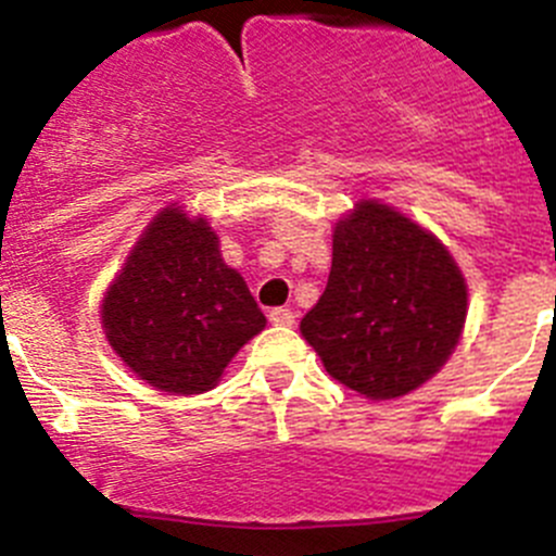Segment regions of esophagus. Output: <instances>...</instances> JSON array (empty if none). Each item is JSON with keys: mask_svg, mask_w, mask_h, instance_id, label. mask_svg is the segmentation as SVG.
<instances>
[{"mask_svg": "<svg viewBox=\"0 0 556 556\" xmlns=\"http://www.w3.org/2000/svg\"><path fill=\"white\" fill-rule=\"evenodd\" d=\"M268 320H271L274 326H293L295 315H293V309L277 307V309H271V313H268Z\"/></svg>", "mask_w": 556, "mask_h": 556, "instance_id": "1", "label": "esophagus"}]
</instances>
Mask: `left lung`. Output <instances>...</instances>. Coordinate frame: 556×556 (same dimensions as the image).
Masks as SVG:
<instances>
[{"label": "left lung", "instance_id": "1", "mask_svg": "<svg viewBox=\"0 0 556 556\" xmlns=\"http://www.w3.org/2000/svg\"><path fill=\"white\" fill-rule=\"evenodd\" d=\"M466 309L447 247L392 205L362 200L334 225L329 282L299 329L331 378L392 401L442 370Z\"/></svg>", "mask_w": 556, "mask_h": 556}]
</instances>
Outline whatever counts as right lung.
Segmentation results:
<instances>
[{
  "mask_svg": "<svg viewBox=\"0 0 556 556\" xmlns=\"http://www.w3.org/2000/svg\"><path fill=\"white\" fill-rule=\"evenodd\" d=\"M101 326L114 354L150 387L200 395L266 329V315L241 274L222 261L205 216L167 205L103 293Z\"/></svg>",
  "mask_w": 556,
  "mask_h": 556,
  "instance_id": "1",
  "label": "right lung"
}]
</instances>
